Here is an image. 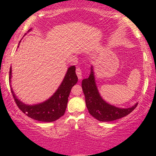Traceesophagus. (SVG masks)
Segmentation results:
<instances>
[{"label": "esophagus", "instance_id": "obj_1", "mask_svg": "<svg viewBox=\"0 0 156 156\" xmlns=\"http://www.w3.org/2000/svg\"><path fill=\"white\" fill-rule=\"evenodd\" d=\"M76 74L78 76V78L79 79H81L82 78V70L80 67H77L76 68Z\"/></svg>", "mask_w": 156, "mask_h": 156}]
</instances>
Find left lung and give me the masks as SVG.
I'll return each instance as SVG.
<instances>
[{"mask_svg": "<svg viewBox=\"0 0 156 156\" xmlns=\"http://www.w3.org/2000/svg\"><path fill=\"white\" fill-rule=\"evenodd\" d=\"M82 89L89 113L99 121L110 122L124 117L133 112L138 105L136 103L130 108H120L106 103L97 88L92 66L89 78L82 80Z\"/></svg>", "mask_w": 156, "mask_h": 156, "instance_id": "obj_1", "label": "left lung"}]
</instances>
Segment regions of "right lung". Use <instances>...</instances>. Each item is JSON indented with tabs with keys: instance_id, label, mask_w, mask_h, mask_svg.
I'll use <instances>...</instances> for the list:
<instances>
[{
	"instance_id": "right-lung-1",
	"label": "right lung",
	"mask_w": 156,
	"mask_h": 156,
	"mask_svg": "<svg viewBox=\"0 0 156 156\" xmlns=\"http://www.w3.org/2000/svg\"><path fill=\"white\" fill-rule=\"evenodd\" d=\"M31 29L28 30V31ZM12 78V68L9 69V83ZM78 82V77L76 73V67L71 66L68 68L64 78L53 95L46 101L39 104L28 105L20 101L11 87L13 98L16 104L22 112L31 119L44 122H51L59 119L64 115L67 108L68 97L72 87Z\"/></svg>"
}]
</instances>
